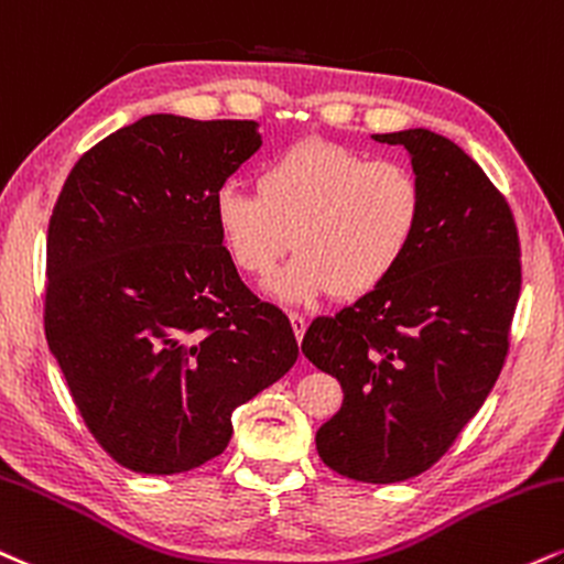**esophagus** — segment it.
I'll list each match as a JSON object with an SVG mask.
<instances>
[{"instance_id": "esophagus-1", "label": "esophagus", "mask_w": 564, "mask_h": 564, "mask_svg": "<svg viewBox=\"0 0 564 564\" xmlns=\"http://www.w3.org/2000/svg\"><path fill=\"white\" fill-rule=\"evenodd\" d=\"M289 321H291V328H294L296 341H302L304 330H307V321H304V315H300V312H289Z\"/></svg>"}]
</instances>
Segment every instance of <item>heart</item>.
<instances>
[{
  "label": "heart",
  "mask_w": 564,
  "mask_h": 564,
  "mask_svg": "<svg viewBox=\"0 0 564 564\" xmlns=\"http://www.w3.org/2000/svg\"><path fill=\"white\" fill-rule=\"evenodd\" d=\"M423 186L402 162L310 139L260 171L257 194L226 183L213 217L230 262L254 281L275 273L294 247L300 257L270 283L281 302L372 294L389 283L423 226Z\"/></svg>",
  "instance_id": "1"
}]
</instances>
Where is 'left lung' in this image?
Returning <instances> with one entry per match:
<instances>
[{
	"label": "left lung",
	"mask_w": 564,
	"mask_h": 564,
	"mask_svg": "<svg viewBox=\"0 0 564 564\" xmlns=\"http://www.w3.org/2000/svg\"><path fill=\"white\" fill-rule=\"evenodd\" d=\"M404 147L423 226L389 283L315 317L302 351L344 389L317 454L338 476L399 484L444 457L497 383L520 296L514 217L478 162L446 135H372Z\"/></svg>",
	"instance_id": "obj_1"
}]
</instances>
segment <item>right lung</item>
Returning <instances> with one entry per match:
<instances>
[{"instance_id":"add662e5","label":"right lung","mask_w":564,"mask_h":564,"mask_svg":"<svg viewBox=\"0 0 564 564\" xmlns=\"http://www.w3.org/2000/svg\"><path fill=\"white\" fill-rule=\"evenodd\" d=\"M260 147L254 120L147 115L88 149L54 205L46 341L91 436L133 473L175 476L223 454L236 406L300 357L213 217Z\"/></svg>"}]
</instances>
